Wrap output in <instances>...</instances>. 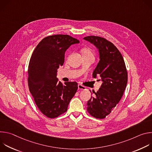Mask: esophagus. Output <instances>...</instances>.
<instances>
[{"label": "esophagus", "mask_w": 152, "mask_h": 152, "mask_svg": "<svg viewBox=\"0 0 152 152\" xmlns=\"http://www.w3.org/2000/svg\"><path fill=\"white\" fill-rule=\"evenodd\" d=\"M78 90H86V87L80 84L78 85Z\"/></svg>", "instance_id": "esophagus-1"}]
</instances>
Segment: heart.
Segmentation results:
<instances>
[{
	"instance_id": "heart-1",
	"label": "heart",
	"mask_w": 152,
	"mask_h": 152,
	"mask_svg": "<svg viewBox=\"0 0 152 152\" xmlns=\"http://www.w3.org/2000/svg\"><path fill=\"white\" fill-rule=\"evenodd\" d=\"M83 56H91L94 58V54L92 50L88 48H84L81 50Z\"/></svg>"
}]
</instances>
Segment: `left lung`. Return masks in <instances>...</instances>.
Returning a JSON list of instances; mask_svg holds the SVG:
<instances>
[{
  "mask_svg": "<svg viewBox=\"0 0 152 152\" xmlns=\"http://www.w3.org/2000/svg\"><path fill=\"white\" fill-rule=\"evenodd\" d=\"M99 50L100 61L93 73L99 75L100 88L88 101L87 111L93 117L102 119L109 115L121 100L127 82V73L123 58L118 49L109 41L97 36L83 38Z\"/></svg>",
  "mask_w": 152,
  "mask_h": 152,
  "instance_id": "8db88e82",
  "label": "left lung"
}]
</instances>
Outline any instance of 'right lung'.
Masks as SVG:
<instances>
[{
  "label": "right lung",
  "instance_id": "add662e5",
  "mask_svg": "<svg viewBox=\"0 0 152 152\" xmlns=\"http://www.w3.org/2000/svg\"><path fill=\"white\" fill-rule=\"evenodd\" d=\"M79 41L68 35H54L43 38L31 57L28 86L39 111L53 118L66 113L77 90L76 82L58 81L57 69L64 62L65 52Z\"/></svg>",
  "mask_w": 152,
  "mask_h": 152
}]
</instances>
